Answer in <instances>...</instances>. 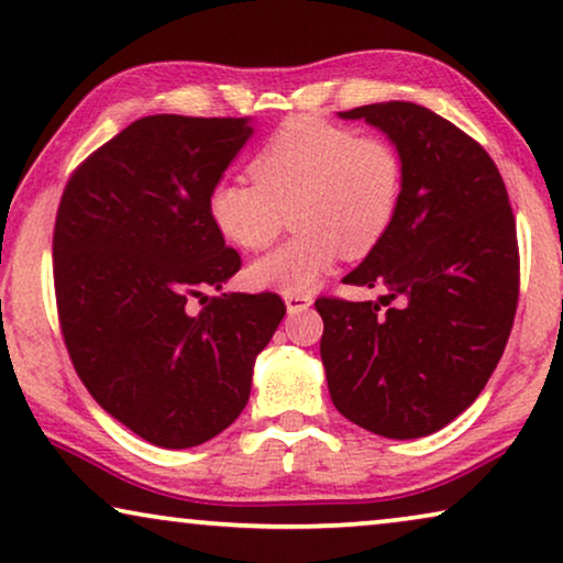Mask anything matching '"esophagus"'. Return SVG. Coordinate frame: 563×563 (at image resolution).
Here are the masks:
<instances>
[{
  "instance_id": "34e87169",
  "label": "esophagus",
  "mask_w": 563,
  "mask_h": 563,
  "mask_svg": "<svg viewBox=\"0 0 563 563\" xmlns=\"http://www.w3.org/2000/svg\"><path fill=\"white\" fill-rule=\"evenodd\" d=\"M284 302H287V310L295 314V312L307 310V307L312 305V297L310 295H284Z\"/></svg>"
}]
</instances>
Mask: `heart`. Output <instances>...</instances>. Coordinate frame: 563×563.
<instances>
[{
	"label": "heart",
	"mask_w": 563,
	"mask_h": 563,
	"mask_svg": "<svg viewBox=\"0 0 563 563\" xmlns=\"http://www.w3.org/2000/svg\"><path fill=\"white\" fill-rule=\"evenodd\" d=\"M253 179H220L207 212L220 235L243 251H264L287 212L299 233L249 268L256 289L305 295L341 253L364 258L395 225L405 161L382 135L322 118H289L251 161Z\"/></svg>",
	"instance_id": "1"
}]
</instances>
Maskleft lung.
<instances>
[{"instance_id":"1","label":"left lung","mask_w":563,"mask_h":563,"mask_svg":"<svg viewBox=\"0 0 563 563\" xmlns=\"http://www.w3.org/2000/svg\"><path fill=\"white\" fill-rule=\"evenodd\" d=\"M402 153L395 225L343 284L379 302L318 297L320 356L338 412L376 435L422 438L459 418L503 358L520 295V251L489 153L412 102L341 112Z\"/></svg>"}]
</instances>
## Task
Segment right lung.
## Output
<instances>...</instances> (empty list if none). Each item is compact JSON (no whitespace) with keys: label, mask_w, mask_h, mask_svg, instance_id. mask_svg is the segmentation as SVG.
<instances>
[{"label":"right lung","mask_w":563,"mask_h":563,"mask_svg":"<svg viewBox=\"0 0 563 563\" xmlns=\"http://www.w3.org/2000/svg\"><path fill=\"white\" fill-rule=\"evenodd\" d=\"M251 133L245 118L151 114L84 158L60 195L66 351L89 395L161 449L210 441L243 412L253 361L287 312L274 291L205 297L241 268L207 195Z\"/></svg>","instance_id":"right-lung-1"}]
</instances>
